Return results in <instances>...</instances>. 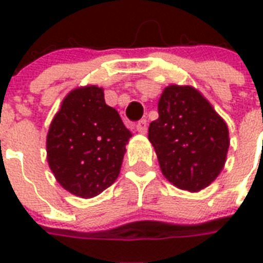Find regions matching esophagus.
<instances>
[{"mask_svg":"<svg viewBox=\"0 0 263 263\" xmlns=\"http://www.w3.org/2000/svg\"><path fill=\"white\" fill-rule=\"evenodd\" d=\"M147 120H140L136 124V131L140 132V134H146L147 132Z\"/></svg>","mask_w":263,"mask_h":263,"instance_id":"obj_1","label":"esophagus"}]
</instances>
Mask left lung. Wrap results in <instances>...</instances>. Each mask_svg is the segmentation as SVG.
<instances>
[{
	"label": "left lung",
	"instance_id": "left-lung-1",
	"mask_svg": "<svg viewBox=\"0 0 263 263\" xmlns=\"http://www.w3.org/2000/svg\"><path fill=\"white\" fill-rule=\"evenodd\" d=\"M148 127L162 175L180 190L198 192L217 179L229 148L227 123L191 86L172 84L158 101Z\"/></svg>",
	"mask_w": 263,
	"mask_h": 263
}]
</instances>
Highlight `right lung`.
<instances>
[{
    "mask_svg": "<svg viewBox=\"0 0 263 263\" xmlns=\"http://www.w3.org/2000/svg\"><path fill=\"white\" fill-rule=\"evenodd\" d=\"M131 136L117 110L105 103L102 88H75L50 124L47 162L67 191L92 198L119 177Z\"/></svg>",
    "mask_w": 263,
    "mask_h": 263,
    "instance_id": "right-lung-1",
    "label": "right lung"
}]
</instances>
